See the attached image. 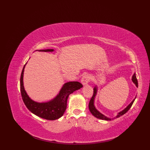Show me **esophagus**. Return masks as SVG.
Listing matches in <instances>:
<instances>
[{
	"label": "esophagus",
	"mask_w": 150,
	"mask_h": 150,
	"mask_svg": "<svg viewBox=\"0 0 150 150\" xmlns=\"http://www.w3.org/2000/svg\"><path fill=\"white\" fill-rule=\"evenodd\" d=\"M89 80H90L89 76L88 75H84L83 76V78H82V79H81V83H82V84L85 86L89 83Z\"/></svg>",
	"instance_id": "esophagus-1"
}]
</instances>
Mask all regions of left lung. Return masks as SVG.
Instances as JSON below:
<instances>
[{"mask_svg":"<svg viewBox=\"0 0 150 150\" xmlns=\"http://www.w3.org/2000/svg\"><path fill=\"white\" fill-rule=\"evenodd\" d=\"M131 80H132L133 83L136 85V86L138 88V81H137V77H136V74L134 73L133 76H132V79H131ZM97 91H98V87L96 86L94 88V93H93V96L91 98V100L89 101V111L90 112H91V114L94 116L97 117V118L98 119H100V120H106V121H111V120H114V119H116V118H117V117H120L121 116L125 115V113L128 111L129 109L131 108V106H132V104H133L135 99H136V97L135 98L133 99V100L131 101V103L129 104V105L127 106L126 108H125L123 110H122L121 111H120V112L117 113V115L115 117H113V118L111 119L110 118V117H108L106 116H104V115H103L102 113H101L100 112H99L97 109L96 108V107H95L94 106V99H95V97H96V94H97Z\"/></svg>","mask_w":150,"mask_h":150,"instance_id":"8db88e82","label":"left lung"}]
</instances>
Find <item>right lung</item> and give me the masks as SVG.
I'll list each match as a JSON object with an SVG mask.
<instances>
[{
  "mask_svg": "<svg viewBox=\"0 0 150 150\" xmlns=\"http://www.w3.org/2000/svg\"><path fill=\"white\" fill-rule=\"evenodd\" d=\"M36 51L40 52H53L54 49H49L36 50ZM25 64L22 71L20 79L21 96L25 105L31 112L41 118L47 120L59 119L64 115L66 110L67 101L69 94L82 88L83 85L78 81L67 82L63 85L59 93L52 100L44 103L34 101L29 98L24 87L23 77Z\"/></svg>",
  "mask_w": 150,
  "mask_h": 150,
  "instance_id": "obj_1",
  "label": "right lung"
}]
</instances>
